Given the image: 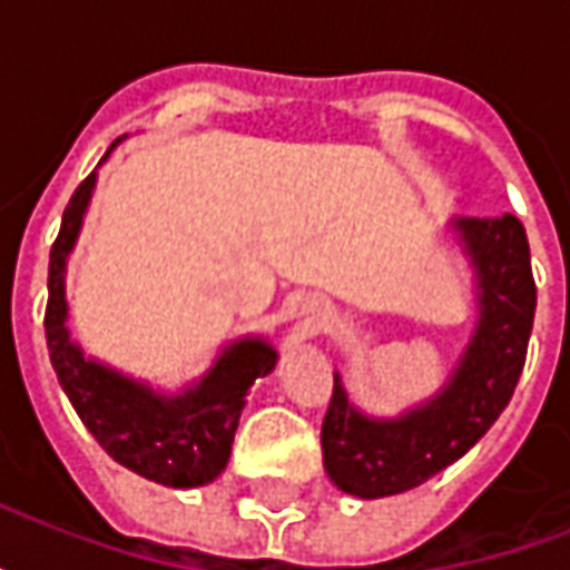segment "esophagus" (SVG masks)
Returning a JSON list of instances; mask_svg holds the SVG:
<instances>
[{
  "label": "esophagus",
  "mask_w": 570,
  "mask_h": 570,
  "mask_svg": "<svg viewBox=\"0 0 570 570\" xmlns=\"http://www.w3.org/2000/svg\"><path fill=\"white\" fill-rule=\"evenodd\" d=\"M326 321H330V311H326V308H323V305H317V302H314V305H311V308H308L311 330L317 333V330H323V326H326Z\"/></svg>",
  "instance_id": "esophagus-1"
}]
</instances>
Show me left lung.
Returning a JSON list of instances; mask_svg holds the SVG:
<instances>
[{"label":"left lung","mask_w":570,"mask_h":570,"mask_svg":"<svg viewBox=\"0 0 570 570\" xmlns=\"http://www.w3.org/2000/svg\"><path fill=\"white\" fill-rule=\"evenodd\" d=\"M479 274V326L452 382L428 406L396 421H370L351 409L335 375L323 415V466L357 498H387L454 464L498 421L513 396L534 323L538 286L525 225L513 213L458 219Z\"/></svg>","instance_id":"obj_1"}]
</instances>
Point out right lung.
Here are the masks:
<instances>
[{
  "mask_svg": "<svg viewBox=\"0 0 570 570\" xmlns=\"http://www.w3.org/2000/svg\"><path fill=\"white\" fill-rule=\"evenodd\" d=\"M94 179L97 174H88L72 191L48 262L45 338L57 382L109 458L151 482L195 489L213 482L225 470L244 396L249 384L274 370L277 354L259 338H244L216 360L198 387L179 396L151 394L149 387L81 357L79 345H72L67 333L63 274L85 207L91 200Z\"/></svg>",
  "mask_w": 570,
  "mask_h": 570,
  "instance_id": "1",
  "label": "right lung"
}]
</instances>
